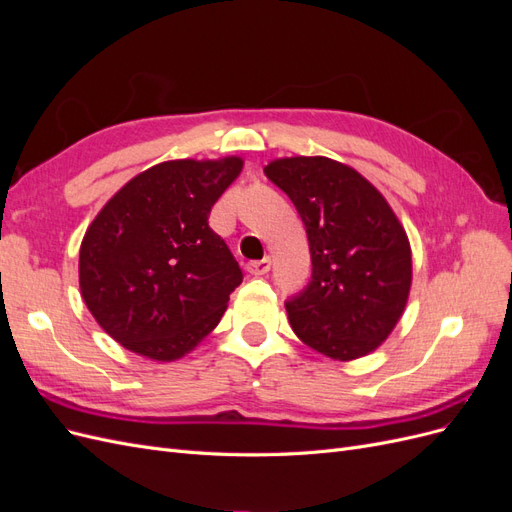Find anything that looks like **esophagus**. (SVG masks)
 Instances as JSON below:
<instances>
[{
    "mask_svg": "<svg viewBox=\"0 0 512 512\" xmlns=\"http://www.w3.org/2000/svg\"><path fill=\"white\" fill-rule=\"evenodd\" d=\"M247 273H252V275H256V277H260V275H267L269 271H271V258L267 256V258H262V260H252V262H247Z\"/></svg>",
    "mask_w": 512,
    "mask_h": 512,
    "instance_id": "1",
    "label": "esophagus"
}]
</instances>
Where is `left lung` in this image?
I'll return each instance as SVG.
<instances>
[{
  "mask_svg": "<svg viewBox=\"0 0 512 512\" xmlns=\"http://www.w3.org/2000/svg\"><path fill=\"white\" fill-rule=\"evenodd\" d=\"M265 175L305 224L312 280L286 303L301 342L333 361L374 352L410 297L412 250L404 226L374 183L324 156L277 158Z\"/></svg>",
  "mask_w": 512,
  "mask_h": 512,
  "instance_id": "left-lung-1",
  "label": "left lung"
}]
</instances>
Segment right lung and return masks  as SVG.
Wrapping results in <instances>:
<instances>
[{"instance_id": "add662e5", "label": "right lung", "mask_w": 512, "mask_h": 512, "mask_svg": "<svg viewBox=\"0 0 512 512\" xmlns=\"http://www.w3.org/2000/svg\"><path fill=\"white\" fill-rule=\"evenodd\" d=\"M241 168L239 156L160 162L132 177L89 224L81 297L117 344L170 363L218 327L243 273L209 228V213Z\"/></svg>"}]
</instances>
